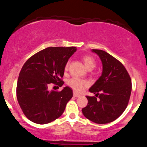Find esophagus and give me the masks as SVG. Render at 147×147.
<instances>
[{"label":"esophagus","instance_id":"34e87169","mask_svg":"<svg viewBox=\"0 0 147 147\" xmlns=\"http://www.w3.org/2000/svg\"><path fill=\"white\" fill-rule=\"evenodd\" d=\"M73 95H74V97H80V95H79V94L76 93L75 92H73Z\"/></svg>","mask_w":147,"mask_h":147}]
</instances>
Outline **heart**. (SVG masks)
Listing matches in <instances>:
<instances>
[{
    "instance_id": "obj_1",
    "label": "heart",
    "mask_w": 147,
    "mask_h": 147,
    "mask_svg": "<svg viewBox=\"0 0 147 147\" xmlns=\"http://www.w3.org/2000/svg\"><path fill=\"white\" fill-rule=\"evenodd\" d=\"M82 61H83L84 65L88 69V70H91V69L94 68L96 65V61L94 59V57L91 55H84L82 57ZM68 63H67L65 65V70H67L68 68ZM68 86L70 88H72L75 92H81L85 88H87L89 86V82L86 80L84 79H81L78 78V77H73V78L70 79L68 82Z\"/></svg>"
}]
</instances>
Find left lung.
I'll list each match as a JSON object with an SVG mask.
<instances>
[{"instance_id":"1","label":"left lung","mask_w":147,"mask_h":147,"mask_svg":"<svg viewBox=\"0 0 147 147\" xmlns=\"http://www.w3.org/2000/svg\"><path fill=\"white\" fill-rule=\"evenodd\" d=\"M92 52L102 61V74L89 89L95 97L86 96L88 104L82 109V113L92 122L107 124L115 120L127 107L132 89L131 79L117 59L102 50L93 49Z\"/></svg>"}]
</instances>
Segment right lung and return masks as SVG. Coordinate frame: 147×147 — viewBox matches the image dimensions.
<instances>
[{
	"mask_svg": "<svg viewBox=\"0 0 147 147\" xmlns=\"http://www.w3.org/2000/svg\"><path fill=\"white\" fill-rule=\"evenodd\" d=\"M75 47H49L27 60L16 86V97L22 111L32 122L48 124L63 114L72 90H48L50 84L62 86L65 65L75 52Z\"/></svg>",
	"mask_w": 147,
	"mask_h": 147,
	"instance_id": "add662e5",
	"label": "right lung"
}]
</instances>
